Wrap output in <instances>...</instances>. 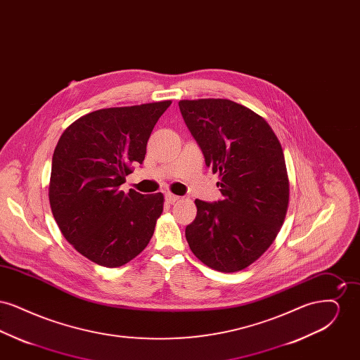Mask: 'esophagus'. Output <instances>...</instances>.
I'll list each match as a JSON object with an SVG mask.
<instances>
[{"label":"esophagus","instance_id":"34e87169","mask_svg":"<svg viewBox=\"0 0 360 360\" xmlns=\"http://www.w3.org/2000/svg\"><path fill=\"white\" fill-rule=\"evenodd\" d=\"M165 200H166L167 204H174V202H176V201L179 200V197L175 195V194H172V193H167V194L165 195Z\"/></svg>","mask_w":360,"mask_h":360}]
</instances>
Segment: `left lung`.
Segmentation results:
<instances>
[{
  "instance_id": "obj_1",
  "label": "left lung",
  "mask_w": 360,
  "mask_h": 360,
  "mask_svg": "<svg viewBox=\"0 0 360 360\" xmlns=\"http://www.w3.org/2000/svg\"><path fill=\"white\" fill-rule=\"evenodd\" d=\"M179 110L205 165L219 172L216 202L195 200L186 226L193 254L221 273L254 263L274 241L289 205V179L278 137L251 109L221 98L184 100Z\"/></svg>"
}]
</instances>
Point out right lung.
<instances>
[{
  "instance_id": "right-lung-1",
  "label": "right lung",
  "mask_w": 360,
  "mask_h": 360,
  "mask_svg": "<svg viewBox=\"0 0 360 360\" xmlns=\"http://www.w3.org/2000/svg\"><path fill=\"white\" fill-rule=\"evenodd\" d=\"M172 101L108 108L74 121L52 156L50 205L70 244L103 267L137 257L154 235L163 194L120 186L143 163L155 124Z\"/></svg>"
}]
</instances>
